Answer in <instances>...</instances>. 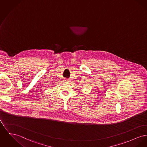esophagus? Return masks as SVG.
<instances>
[{"label":"esophagus","instance_id":"obj_1","mask_svg":"<svg viewBox=\"0 0 147 147\" xmlns=\"http://www.w3.org/2000/svg\"><path fill=\"white\" fill-rule=\"evenodd\" d=\"M63 81H64V82H66V83H68V82H69V80H68V79H67V78H65Z\"/></svg>","mask_w":147,"mask_h":147}]
</instances>
